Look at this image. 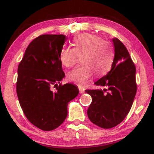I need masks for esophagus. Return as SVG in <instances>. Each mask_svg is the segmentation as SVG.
<instances>
[{"instance_id":"obj_1","label":"esophagus","mask_w":154,"mask_h":154,"mask_svg":"<svg viewBox=\"0 0 154 154\" xmlns=\"http://www.w3.org/2000/svg\"><path fill=\"white\" fill-rule=\"evenodd\" d=\"M79 92H80V93H84V92H85V88H83V87H79Z\"/></svg>"}]
</instances>
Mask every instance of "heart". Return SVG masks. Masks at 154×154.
Wrapping results in <instances>:
<instances>
[{
    "mask_svg": "<svg viewBox=\"0 0 154 154\" xmlns=\"http://www.w3.org/2000/svg\"><path fill=\"white\" fill-rule=\"evenodd\" d=\"M73 48L64 47L60 52L63 66L70 68L79 62L82 64L67 74L69 82L83 87L94 73L100 77L111 70L114 61V49L110 42L91 33H82L73 38Z\"/></svg>",
    "mask_w": 154,
    "mask_h": 154,
    "instance_id": "1",
    "label": "heart"
}]
</instances>
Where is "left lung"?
<instances>
[{
  "label": "left lung",
  "mask_w": 154,
  "mask_h": 154,
  "mask_svg": "<svg viewBox=\"0 0 154 154\" xmlns=\"http://www.w3.org/2000/svg\"><path fill=\"white\" fill-rule=\"evenodd\" d=\"M114 61L111 71L94 84L103 90H86L92 97L87 111L88 118L99 127L109 129L125 119L137 92L136 68L127 48L119 39L113 38Z\"/></svg>",
  "instance_id": "left-lung-1"
}]
</instances>
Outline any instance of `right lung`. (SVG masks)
<instances>
[{"label":"right lung","instance_id":"1","mask_svg":"<svg viewBox=\"0 0 154 154\" xmlns=\"http://www.w3.org/2000/svg\"><path fill=\"white\" fill-rule=\"evenodd\" d=\"M66 38L64 35H39L28 45L18 66L16 88L20 106L27 119L44 131L56 129L64 121L69 102L79 92L73 84L60 83L65 74L60 52Z\"/></svg>","mask_w":154,"mask_h":154}]
</instances>
